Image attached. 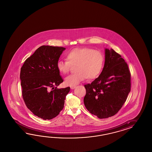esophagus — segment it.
<instances>
[{"instance_id": "34e87169", "label": "esophagus", "mask_w": 152, "mask_h": 152, "mask_svg": "<svg viewBox=\"0 0 152 152\" xmlns=\"http://www.w3.org/2000/svg\"><path fill=\"white\" fill-rule=\"evenodd\" d=\"M75 88H76V86H70L71 89H74Z\"/></svg>"}]
</instances>
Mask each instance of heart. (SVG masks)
I'll list each match as a JSON object with an SVG mask.
<instances>
[{
    "label": "heart",
    "instance_id": "obj_1",
    "mask_svg": "<svg viewBox=\"0 0 152 152\" xmlns=\"http://www.w3.org/2000/svg\"><path fill=\"white\" fill-rule=\"evenodd\" d=\"M66 61H58L57 68L60 74H67L75 66V74L65 78L64 83L70 86H76L88 77L96 78L101 74L104 64V56L99 51L90 48H76L69 51L66 55Z\"/></svg>",
    "mask_w": 152,
    "mask_h": 152
}]
</instances>
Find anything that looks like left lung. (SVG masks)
I'll return each mask as SVG.
<instances>
[{"label": "left lung", "instance_id": "1", "mask_svg": "<svg viewBox=\"0 0 152 152\" xmlns=\"http://www.w3.org/2000/svg\"><path fill=\"white\" fill-rule=\"evenodd\" d=\"M83 102L88 110L100 119L115 115L130 91L131 74L126 62L113 49H105V60L99 76L85 85Z\"/></svg>", "mask_w": 152, "mask_h": 152}]
</instances>
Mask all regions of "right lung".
Listing matches in <instances>:
<instances>
[{
	"mask_svg": "<svg viewBox=\"0 0 152 152\" xmlns=\"http://www.w3.org/2000/svg\"><path fill=\"white\" fill-rule=\"evenodd\" d=\"M62 47L42 46L25 61L20 69L22 97L33 114L51 120L60 114L70 88H57L64 81L57 68Z\"/></svg>",
	"mask_w": 152,
	"mask_h": 152,
	"instance_id": "right-lung-1",
	"label": "right lung"
}]
</instances>
